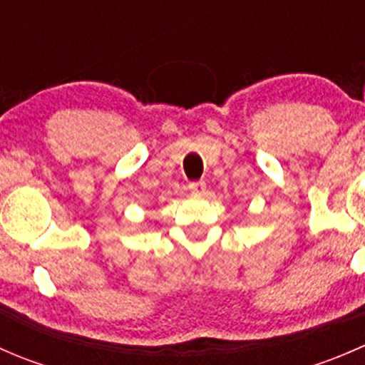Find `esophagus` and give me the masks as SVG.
Segmentation results:
<instances>
[{
  "instance_id": "esophagus-1",
  "label": "esophagus",
  "mask_w": 365,
  "mask_h": 365,
  "mask_svg": "<svg viewBox=\"0 0 365 365\" xmlns=\"http://www.w3.org/2000/svg\"><path fill=\"white\" fill-rule=\"evenodd\" d=\"M189 189H190V192H194V194H203L206 190V183L203 182V180H200V182H192V183H189Z\"/></svg>"
}]
</instances>
